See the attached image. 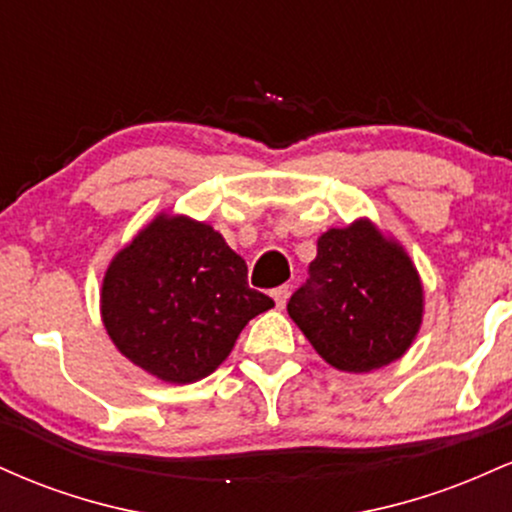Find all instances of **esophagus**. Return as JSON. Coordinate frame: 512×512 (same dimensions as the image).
<instances>
[{
    "label": "esophagus",
    "instance_id": "1",
    "mask_svg": "<svg viewBox=\"0 0 512 512\" xmlns=\"http://www.w3.org/2000/svg\"><path fill=\"white\" fill-rule=\"evenodd\" d=\"M289 296H291V286H279V289L272 291V298H274L276 308H279V310L284 308L286 301H289Z\"/></svg>",
    "mask_w": 512,
    "mask_h": 512
}]
</instances>
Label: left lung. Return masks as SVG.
<instances>
[{
    "label": "left lung",
    "instance_id": "left-lung-1",
    "mask_svg": "<svg viewBox=\"0 0 512 512\" xmlns=\"http://www.w3.org/2000/svg\"><path fill=\"white\" fill-rule=\"evenodd\" d=\"M424 305L409 252L363 216L317 238L310 279L291 296L289 315L332 368L370 373L407 354Z\"/></svg>",
    "mask_w": 512,
    "mask_h": 512
}]
</instances>
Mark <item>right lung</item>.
Segmentation results:
<instances>
[{
  "instance_id": "add662e5",
  "label": "right lung",
  "mask_w": 512,
  "mask_h": 512,
  "mask_svg": "<svg viewBox=\"0 0 512 512\" xmlns=\"http://www.w3.org/2000/svg\"><path fill=\"white\" fill-rule=\"evenodd\" d=\"M274 301L248 286V264L207 221L154 216L105 269L101 320L127 361L187 385L226 361L238 334Z\"/></svg>"
}]
</instances>
